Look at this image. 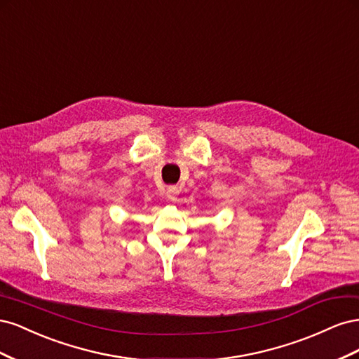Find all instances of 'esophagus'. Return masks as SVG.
<instances>
[{"instance_id":"34e87169","label":"esophagus","mask_w":359,"mask_h":359,"mask_svg":"<svg viewBox=\"0 0 359 359\" xmlns=\"http://www.w3.org/2000/svg\"><path fill=\"white\" fill-rule=\"evenodd\" d=\"M178 194H180V189L175 187V186H170V187L166 189V198L170 202H175L177 198H178Z\"/></svg>"}]
</instances>
